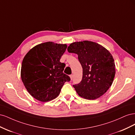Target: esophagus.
Segmentation results:
<instances>
[{"mask_svg": "<svg viewBox=\"0 0 135 135\" xmlns=\"http://www.w3.org/2000/svg\"><path fill=\"white\" fill-rule=\"evenodd\" d=\"M70 78L71 80V79H73V75H70Z\"/></svg>", "mask_w": 135, "mask_h": 135, "instance_id": "esophagus-1", "label": "esophagus"}]
</instances>
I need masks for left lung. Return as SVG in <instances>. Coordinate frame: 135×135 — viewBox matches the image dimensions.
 <instances>
[{"mask_svg":"<svg viewBox=\"0 0 135 135\" xmlns=\"http://www.w3.org/2000/svg\"><path fill=\"white\" fill-rule=\"evenodd\" d=\"M68 51L78 55L83 68L80 83L73 85L78 95L91 100L103 96L111 87L115 74L112 54L101 45L88 40L72 43Z\"/></svg>","mask_w":135,"mask_h":135,"instance_id":"obj_1","label":"left lung"}]
</instances>
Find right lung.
Instances as JSON below:
<instances>
[{"label": "right lung", "instance_id": "obj_1", "mask_svg": "<svg viewBox=\"0 0 135 135\" xmlns=\"http://www.w3.org/2000/svg\"><path fill=\"white\" fill-rule=\"evenodd\" d=\"M66 44L48 42L36 45L22 60L21 78L27 92L35 99L48 102L57 97L70 77L63 73L65 64L60 60Z\"/></svg>", "mask_w": 135, "mask_h": 135}]
</instances>
